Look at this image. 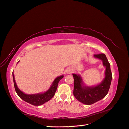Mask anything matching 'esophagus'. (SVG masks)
Wrapping results in <instances>:
<instances>
[{"label":"esophagus","mask_w":129,"mask_h":129,"mask_svg":"<svg viewBox=\"0 0 129 129\" xmlns=\"http://www.w3.org/2000/svg\"><path fill=\"white\" fill-rule=\"evenodd\" d=\"M72 72V70H71V69H68V71H67V73H68V74H70Z\"/></svg>","instance_id":"esophagus-1"}]
</instances>
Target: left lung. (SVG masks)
<instances>
[{"instance_id":"obj_1","label":"left lung","mask_w":129,"mask_h":129,"mask_svg":"<svg viewBox=\"0 0 129 129\" xmlns=\"http://www.w3.org/2000/svg\"><path fill=\"white\" fill-rule=\"evenodd\" d=\"M94 58L102 60L106 68L105 77L101 83L93 86H88L84 83L80 75L73 73L74 79L73 95L79 102L84 105H91L105 98L109 92L112 80L110 64L105 54H94Z\"/></svg>"}]
</instances>
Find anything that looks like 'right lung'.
<instances>
[{"label":"right lung","instance_id":"1","mask_svg":"<svg viewBox=\"0 0 129 129\" xmlns=\"http://www.w3.org/2000/svg\"><path fill=\"white\" fill-rule=\"evenodd\" d=\"M19 62V61L17 62V64ZM13 77L14 87H15V91L18 94V95L23 101L27 102L28 103L31 104V105L33 106H41L43 105V104L45 103L46 102H48L49 101H50L54 96V94L56 93V91L57 90L59 81H60V80H61L64 77V75H62L57 77L54 80V81H53L49 88L45 92L33 94H27L23 92H22L17 86L13 72Z\"/></svg>","mask_w":129,"mask_h":129}]
</instances>
